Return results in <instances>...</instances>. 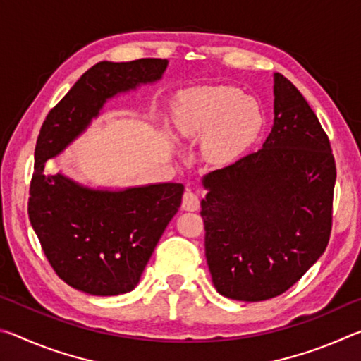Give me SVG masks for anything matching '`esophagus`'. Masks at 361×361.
<instances>
[{
    "mask_svg": "<svg viewBox=\"0 0 361 361\" xmlns=\"http://www.w3.org/2000/svg\"><path fill=\"white\" fill-rule=\"evenodd\" d=\"M183 209L188 212H195L199 209V195L197 192L191 191V189H186L185 194H183Z\"/></svg>",
    "mask_w": 361,
    "mask_h": 361,
    "instance_id": "esophagus-1",
    "label": "esophagus"
}]
</instances>
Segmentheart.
<instances>
[{"mask_svg": "<svg viewBox=\"0 0 361 361\" xmlns=\"http://www.w3.org/2000/svg\"><path fill=\"white\" fill-rule=\"evenodd\" d=\"M262 113L253 99L234 85H207L185 90L173 105L175 127L183 135H202L205 152L216 162H228L255 142Z\"/></svg>", "mask_w": 361, "mask_h": 361, "instance_id": "heart-1", "label": "heart"}]
</instances>
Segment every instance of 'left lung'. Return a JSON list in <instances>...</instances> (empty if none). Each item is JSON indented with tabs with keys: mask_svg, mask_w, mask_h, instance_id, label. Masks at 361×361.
Here are the masks:
<instances>
[{
	"mask_svg": "<svg viewBox=\"0 0 361 361\" xmlns=\"http://www.w3.org/2000/svg\"><path fill=\"white\" fill-rule=\"evenodd\" d=\"M274 124L262 148L209 173L200 216L219 295L266 301L320 258L333 224L336 162L302 94L274 75Z\"/></svg>",
	"mask_w": 361,
	"mask_h": 361,
	"instance_id": "left-lung-1",
	"label": "left lung"
}]
</instances>
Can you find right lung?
I'll use <instances>...</instances> for the list:
<instances>
[{"instance_id":"right-lung-1","label":"right lung","mask_w":361,"mask_h":361,"mask_svg":"<svg viewBox=\"0 0 361 361\" xmlns=\"http://www.w3.org/2000/svg\"><path fill=\"white\" fill-rule=\"evenodd\" d=\"M164 59L100 62L78 79L42 122L35 148L28 218L57 276L94 296L133 290L185 186L162 183L126 191H94L49 175L46 161L57 156L99 114L103 103L138 84L157 81Z\"/></svg>"}]
</instances>
